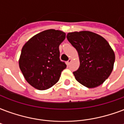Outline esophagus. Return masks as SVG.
<instances>
[{"instance_id":"obj_1","label":"esophagus","mask_w":124,"mask_h":124,"mask_svg":"<svg viewBox=\"0 0 124 124\" xmlns=\"http://www.w3.org/2000/svg\"><path fill=\"white\" fill-rule=\"evenodd\" d=\"M71 58H70V59H69V60H68L67 62H66V64H67V65H69V64L71 63Z\"/></svg>"}]
</instances>
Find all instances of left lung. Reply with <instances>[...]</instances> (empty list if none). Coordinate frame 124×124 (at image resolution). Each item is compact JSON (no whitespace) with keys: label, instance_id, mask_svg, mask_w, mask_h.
I'll return each instance as SVG.
<instances>
[{"label":"left lung","instance_id":"8db88e82","mask_svg":"<svg viewBox=\"0 0 124 124\" xmlns=\"http://www.w3.org/2000/svg\"><path fill=\"white\" fill-rule=\"evenodd\" d=\"M67 39L79 54L80 66L73 72L76 80L90 88L103 84L112 72L115 60L108 41L90 31L70 32Z\"/></svg>","mask_w":124,"mask_h":124}]
</instances>
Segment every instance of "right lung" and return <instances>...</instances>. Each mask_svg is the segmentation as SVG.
Returning a JSON list of instances; mask_svg holds the SVG:
<instances>
[{"label":"right lung","instance_id":"right-lung-1","mask_svg":"<svg viewBox=\"0 0 124 124\" xmlns=\"http://www.w3.org/2000/svg\"><path fill=\"white\" fill-rule=\"evenodd\" d=\"M66 38L62 31L49 29L31 38L23 47L19 60L24 79L39 90L55 85L66 68L60 60L59 45Z\"/></svg>","mask_w":124,"mask_h":124}]
</instances>
